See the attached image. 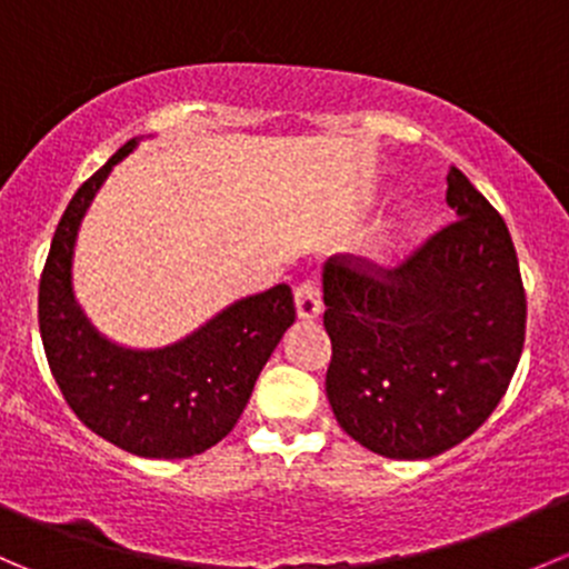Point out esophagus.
Listing matches in <instances>:
<instances>
[{
    "label": "esophagus",
    "instance_id": "obj_1",
    "mask_svg": "<svg viewBox=\"0 0 569 569\" xmlns=\"http://www.w3.org/2000/svg\"><path fill=\"white\" fill-rule=\"evenodd\" d=\"M295 308L300 321H317L321 317V295L317 283H302L295 291Z\"/></svg>",
    "mask_w": 569,
    "mask_h": 569
}]
</instances>
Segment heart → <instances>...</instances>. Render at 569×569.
Segmentation results:
<instances>
[{
    "mask_svg": "<svg viewBox=\"0 0 569 569\" xmlns=\"http://www.w3.org/2000/svg\"><path fill=\"white\" fill-rule=\"evenodd\" d=\"M412 228H416V220H412L410 211H399V217H396V220H393V226L388 228L386 237H382L380 248H375V256H377V252H380L382 248H393V242H399V239L410 237Z\"/></svg>",
    "mask_w": 569,
    "mask_h": 569,
    "instance_id": "1",
    "label": "heart"
}]
</instances>
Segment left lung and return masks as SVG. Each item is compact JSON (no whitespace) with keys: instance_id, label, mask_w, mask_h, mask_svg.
<instances>
[{"instance_id":"1","label":"left lung","mask_w":569,"mask_h":569,"mask_svg":"<svg viewBox=\"0 0 569 569\" xmlns=\"http://www.w3.org/2000/svg\"><path fill=\"white\" fill-rule=\"evenodd\" d=\"M457 222L382 278L321 269L332 341L327 399L343 432L388 460H429L490 418L518 369L526 295L507 222L462 170Z\"/></svg>"}]
</instances>
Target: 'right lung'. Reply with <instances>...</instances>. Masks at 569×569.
<instances>
[{"instance_id":"right-lung-1","label":"right lung","mask_w":569,"mask_h":569,"mask_svg":"<svg viewBox=\"0 0 569 569\" xmlns=\"http://www.w3.org/2000/svg\"><path fill=\"white\" fill-rule=\"evenodd\" d=\"M134 137L68 203L40 278L38 321L46 360L79 421L129 455L183 460L220 443L248 407L258 375L295 325L286 283L242 297L164 347L107 338L73 295V250L90 203Z\"/></svg>"}]
</instances>
